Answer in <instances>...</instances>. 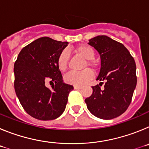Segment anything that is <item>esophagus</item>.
<instances>
[{
    "instance_id": "34e87169",
    "label": "esophagus",
    "mask_w": 149,
    "mask_h": 149,
    "mask_svg": "<svg viewBox=\"0 0 149 149\" xmlns=\"http://www.w3.org/2000/svg\"><path fill=\"white\" fill-rule=\"evenodd\" d=\"M74 89H82V87H81V86H74Z\"/></svg>"
}]
</instances>
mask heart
<instances>
[{"instance_id":"obj_1","label":"heart","mask_w":149,"mask_h":149,"mask_svg":"<svg viewBox=\"0 0 149 149\" xmlns=\"http://www.w3.org/2000/svg\"><path fill=\"white\" fill-rule=\"evenodd\" d=\"M75 52L79 55L82 56L86 59V63H85L84 66L87 65L95 68L97 67L95 62L93 60L94 58L95 52L91 46L87 45H81L76 47L74 49ZM69 60V52L67 49H64L59 54L56 59V65L59 70L61 72H65L68 67V63ZM93 77V72L87 68L82 72H70L64 77L65 83L74 86H81L89 81Z\"/></svg>"}]
</instances>
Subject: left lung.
Wrapping results in <instances>:
<instances>
[{
    "label": "left lung",
    "instance_id": "left-lung-1",
    "mask_svg": "<svg viewBox=\"0 0 149 149\" xmlns=\"http://www.w3.org/2000/svg\"><path fill=\"white\" fill-rule=\"evenodd\" d=\"M89 45L101 56V70L97 81H104L92 86L93 94L85 99L88 110L95 116L112 119L126 111L136 86V63L128 50L107 36L89 39Z\"/></svg>",
    "mask_w": 149,
    "mask_h": 149
}]
</instances>
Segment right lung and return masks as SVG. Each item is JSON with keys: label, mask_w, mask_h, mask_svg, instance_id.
Segmentation results:
<instances>
[{"label": "right lung", "mask_w": 149, "mask_h": 149, "mask_svg": "<svg viewBox=\"0 0 149 149\" xmlns=\"http://www.w3.org/2000/svg\"><path fill=\"white\" fill-rule=\"evenodd\" d=\"M67 42L41 37L22 48L14 64L15 93L26 112L39 120L58 118L65 109L73 86L63 82L56 65ZM55 84L49 89L46 83Z\"/></svg>", "instance_id": "right-lung-1"}]
</instances>
